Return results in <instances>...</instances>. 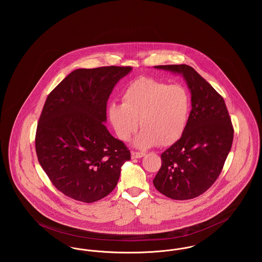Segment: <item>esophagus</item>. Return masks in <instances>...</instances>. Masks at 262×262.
Wrapping results in <instances>:
<instances>
[{
  "mask_svg": "<svg viewBox=\"0 0 262 262\" xmlns=\"http://www.w3.org/2000/svg\"><path fill=\"white\" fill-rule=\"evenodd\" d=\"M145 155L144 152H137V151H132V158L137 159V158H141Z\"/></svg>",
  "mask_w": 262,
  "mask_h": 262,
  "instance_id": "1",
  "label": "esophagus"
}]
</instances>
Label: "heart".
<instances>
[{
  "label": "heart",
  "mask_w": 262,
  "mask_h": 262,
  "mask_svg": "<svg viewBox=\"0 0 262 262\" xmlns=\"http://www.w3.org/2000/svg\"><path fill=\"white\" fill-rule=\"evenodd\" d=\"M190 97L182 85L141 77L132 82L122 95V104L111 103L108 119L117 137L127 141L139 125L135 145L140 148L158 143L168 146L178 141L187 127Z\"/></svg>",
  "instance_id": "obj_1"
}]
</instances>
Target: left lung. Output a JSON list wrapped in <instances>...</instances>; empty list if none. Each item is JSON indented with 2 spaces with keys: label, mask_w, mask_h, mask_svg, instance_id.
Masks as SVG:
<instances>
[{
  "label": "left lung",
  "mask_w": 262,
  "mask_h": 262,
  "mask_svg": "<svg viewBox=\"0 0 262 262\" xmlns=\"http://www.w3.org/2000/svg\"><path fill=\"white\" fill-rule=\"evenodd\" d=\"M154 68L183 75L192 109L182 137L161 154L162 165L153 185L172 200H191L219 177L232 147L234 127L223 97L194 69L187 64Z\"/></svg>",
  "instance_id": "1"
}]
</instances>
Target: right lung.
<instances>
[{"instance_id":"1","label":"right lung","mask_w":262,"mask_h":262,"mask_svg":"<svg viewBox=\"0 0 262 262\" xmlns=\"http://www.w3.org/2000/svg\"><path fill=\"white\" fill-rule=\"evenodd\" d=\"M130 71L75 70L46 99L35 136L38 161L56 188L73 200L91 203L107 196L130 159L125 143L104 125L109 96Z\"/></svg>"}]
</instances>
